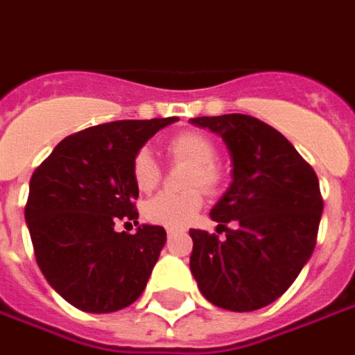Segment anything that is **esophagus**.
Segmentation results:
<instances>
[{
    "label": "esophagus",
    "mask_w": 355,
    "mask_h": 355,
    "mask_svg": "<svg viewBox=\"0 0 355 355\" xmlns=\"http://www.w3.org/2000/svg\"><path fill=\"white\" fill-rule=\"evenodd\" d=\"M166 234H168V239H172L173 236H175V230H168Z\"/></svg>",
    "instance_id": "34e87169"
}]
</instances>
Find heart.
Wrapping results in <instances>:
<instances>
[{
  "mask_svg": "<svg viewBox=\"0 0 355 355\" xmlns=\"http://www.w3.org/2000/svg\"><path fill=\"white\" fill-rule=\"evenodd\" d=\"M166 154L172 162L187 164L189 172L183 193H160L148 199L143 207L145 218L166 228H183L191 224L202 207L201 185L207 191H214L222 182V170L214 160L218 148L214 141L199 131H183L168 141ZM160 166L148 148H141L133 158V182L141 193H150L160 183Z\"/></svg>",
  "mask_w": 355,
  "mask_h": 355,
  "instance_id": "obj_1",
  "label": "heart"
}]
</instances>
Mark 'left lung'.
I'll list each match as a JSON object with an SVG mask.
<instances>
[{"label": "left lung", "instance_id": "8db88e82", "mask_svg": "<svg viewBox=\"0 0 355 355\" xmlns=\"http://www.w3.org/2000/svg\"><path fill=\"white\" fill-rule=\"evenodd\" d=\"M191 123L222 137L232 158V183L210 210L226 238L189 230L191 272L210 304L255 311L294 284L315 249L322 214L317 173L257 117L226 114Z\"/></svg>", "mask_w": 355, "mask_h": 355}]
</instances>
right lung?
I'll list each match as a JSON object with an SVG mask.
<instances>
[{
    "instance_id": "1",
    "label": "right lung",
    "mask_w": 355,
    "mask_h": 355,
    "mask_svg": "<svg viewBox=\"0 0 355 355\" xmlns=\"http://www.w3.org/2000/svg\"><path fill=\"white\" fill-rule=\"evenodd\" d=\"M178 117L110 121L65 137L31 178L24 220L44 278L73 307L112 313L146 288L166 243L162 226L139 224L133 158Z\"/></svg>"
}]
</instances>
